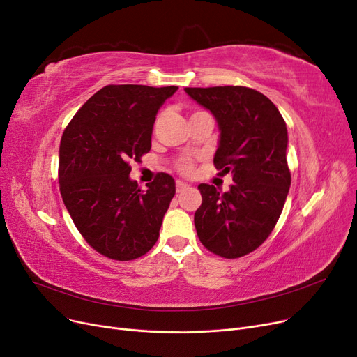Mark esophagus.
I'll use <instances>...</instances> for the list:
<instances>
[{"label":"esophagus","mask_w":357,"mask_h":357,"mask_svg":"<svg viewBox=\"0 0 357 357\" xmlns=\"http://www.w3.org/2000/svg\"><path fill=\"white\" fill-rule=\"evenodd\" d=\"M176 189H177V192L178 193H181V192H185V190H188V189H190V186L188 185V183H185V181H177L176 183Z\"/></svg>","instance_id":"1"}]
</instances>
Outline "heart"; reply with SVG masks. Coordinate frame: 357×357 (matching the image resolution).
<instances>
[{
    "instance_id": "1",
    "label": "heart",
    "mask_w": 357,
    "mask_h": 357,
    "mask_svg": "<svg viewBox=\"0 0 357 357\" xmlns=\"http://www.w3.org/2000/svg\"><path fill=\"white\" fill-rule=\"evenodd\" d=\"M178 167H180V169H181V171L188 172V171H190V168H192V164H190V160H188V159H186V160H181Z\"/></svg>"
}]
</instances>
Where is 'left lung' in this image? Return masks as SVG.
Wrapping results in <instances>:
<instances>
[{"mask_svg":"<svg viewBox=\"0 0 357 357\" xmlns=\"http://www.w3.org/2000/svg\"><path fill=\"white\" fill-rule=\"evenodd\" d=\"M219 126L214 165L232 174L228 192L199 185L195 228L210 252L241 257L261 245L282 214L290 188L287 128L277 107L261 92L243 86L185 88Z\"/></svg>","mask_w":357,"mask_h":357,"instance_id":"1","label":"left lung"}]
</instances>
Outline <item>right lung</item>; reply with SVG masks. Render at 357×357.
Returning a JSON list of instances; mask_svg holds the SVG:
<instances>
[{"mask_svg":"<svg viewBox=\"0 0 357 357\" xmlns=\"http://www.w3.org/2000/svg\"><path fill=\"white\" fill-rule=\"evenodd\" d=\"M177 86L110 84L75 113L59 146V189L83 238L114 261H132L155 245L176 181L158 174L147 189L129 177L131 160L152 147L158 110Z\"/></svg>","mask_w":357,"mask_h":357,"instance_id":"1","label":"right lung"}]
</instances>
